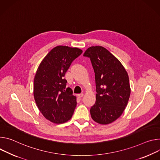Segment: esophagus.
I'll return each instance as SVG.
<instances>
[{
  "label": "esophagus",
  "mask_w": 160,
  "mask_h": 160,
  "mask_svg": "<svg viewBox=\"0 0 160 160\" xmlns=\"http://www.w3.org/2000/svg\"><path fill=\"white\" fill-rule=\"evenodd\" d=\"M83 95H84L83 93H80V94H78V97L79 98H81V97H83Z\"/></svg>",
  "instance_id": "34e87169"
}]
</instances>
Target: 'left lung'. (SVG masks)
Wrapping results in <instances>:
<instances>
[{"mask_svg": "<svg viewBox=\"0 0 160 160\" xmlns=\"http://www.w3.org/2000/svg\"><path fill=\"white\" fill-rule=\"evenodd\" d=\"M95 72L96 101L90 109L92 119L108 125L119 118L127 105L130 86L128 75L121 62L105 48L92 46L84 52Z\"/></svg>", "mask_w": 160, "mask_h": 160, "instance_id": "left-lung-1", "label": "left lung"}]
</instances>
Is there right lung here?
Returning <instances> with one entry per match:
<instances>
[{
  "label": "right lung",
  "instance_id": "add662e5",
  "mask_svg": "<svg viewBox=\"0 0 160 160\" xmlns=\"http://www.w3.org/2000/svg\"><path fill=\"white\" fill-rule=\"evenodd\" d=\"M82 52L77 48L58 46L49 52L38 68L33 81L34 98L42 115L52 122H67L74 114L76 97L72 89L66 87L64 76Z\"/></svg>",
  "mask_w": 160,
  "mask_h": 160
}]
</instances>
